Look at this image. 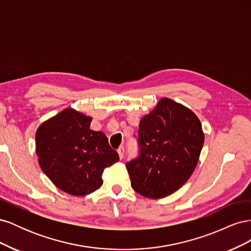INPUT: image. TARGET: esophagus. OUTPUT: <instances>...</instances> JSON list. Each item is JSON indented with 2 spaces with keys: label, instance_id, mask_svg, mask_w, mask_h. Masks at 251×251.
I'll return each mask as SVG.
<instances>
[{
  "label": "esophagus",
  "instance_id": "34e87169",
  "mask_svg": "<svg viewBox=\"0 0 251 251\" xmlns=\"http://www.w3.org/2000/svg\"><path fill=\"white\" fill-rule=\"evenodd\" d=\"M118 151V155H119V158L123 159L124 156H125V148L124 147H119V149L117 150Z\"/></svg>",
  "mask_w": 251,
  "mask_h": 251
}]
</instances>
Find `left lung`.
<instances>
[{"instance_id":"left-lung-1","label":"left lung","mask_w":251,"mask_h":251,"mask_svg":"<svg viewBox=\"0 0 251 251\" xmlns=\"http://www.w3.org/2000/svg\"><path fill=\"white\" fill-rule=\"evenodd\" d=\"M204 143L199 118L162 98L139 124L138 157L126 163L135 192L151 199L169 196L192 176Z\"/></svg>"}]
</instances>
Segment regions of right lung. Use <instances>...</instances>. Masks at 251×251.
Instances as JSON below:
<instances>
[{
	"instance_id": "add662e5",
	"label": "right lung",
	"mask_w": 251,
	"mask_h": 251,
	"mask_svg": "<svg viewBox=\"0 0 251 251\" xmlns=\"http://www.w3.org/2000/svg\"><path fill=\"white\" fill-rule=\"evenodd\" d=\"M92 118L66 109L45 121L35 135L43 172L56 187L86 196L102 185L103 170L119 161L102 132L90 128Z\"/></svg>"
}]
</instances>
